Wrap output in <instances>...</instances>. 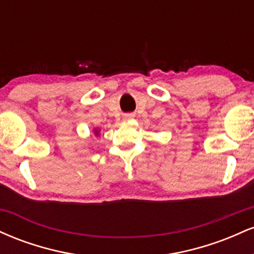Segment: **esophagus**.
<instances>
[{
    "instance_id": "esophagus-1",
    "label": "esophagus",
    "mask_w": 254,
    "mask_h": 254,
    "mask_svg": "<svg viewBox=\"0 0 254 254\" xmlns=\"http://www.w3.org/2000/svg\"><path fill=\"white\" fill-rule=\"evenodd\" d=\"M131 117H132L131 115H125V118H131Z\"/></svg>"
}]
</instances>
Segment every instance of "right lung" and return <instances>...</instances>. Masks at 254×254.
<instances>
[{"label":"right lung","instance_id":"obj_1","mask_svg":"<svg viewBox=\"0 0 254 254\" xmlns=\"http://www.w3.org/2000/svg\"><path fill=\"white\" fill-rule=\"evenodd\" d=\"M95 135H98V131H95Z\"/></svg>","mask_w":254,"mask_h":254}]
</instances>
